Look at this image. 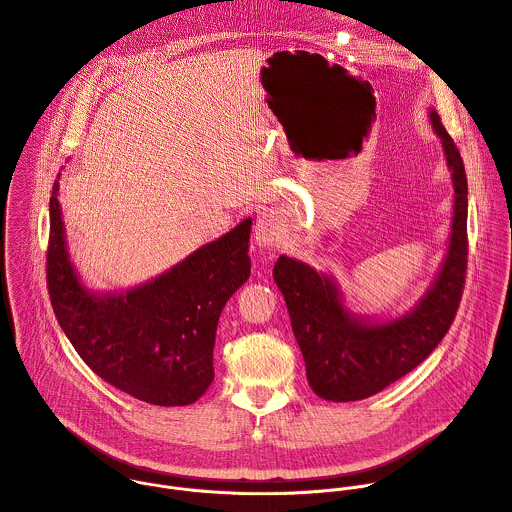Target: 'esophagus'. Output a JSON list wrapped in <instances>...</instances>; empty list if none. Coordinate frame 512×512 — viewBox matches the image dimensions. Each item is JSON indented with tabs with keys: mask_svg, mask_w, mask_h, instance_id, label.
<instances>
[{
	"mask_svg": "<svg viewBox=\"0 0 512 512\" xmlns=\"http://www.w3.org/2000/svg\"><path fill=\"white\" fill-rule=\"evenodd\" d=\"M281 233H283V229H281V221L277 214H273V212L259 214L257 223H255V231H253V237L259 247H263V249L275 247Z\"/></svg>",
	"mask_w": 512,
	"mask_h": 512,
	"instance_id": "esophagus-1",
	"label": "esophagus"
}]
</instances>
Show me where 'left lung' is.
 Returning <instances> with one entry per match:
<instances>
[{
    "label": "left lung",
    "instance_id": "1",
    "mask_svg": "<svg viewBox=\"0 0 512 512\" xmlns=\"http://www.w3.org/2000/svg\"><path fill=\"white\" fill-rule=\"evenodd\" d=\"M429 119L442 139L456 200L446 261L413 312L369 324L344 310L328 275L285 255L273 267L306 360L308 383L326 401L367 399L411 373L442 342L460 308L468 267V180L460 150L440 115L431 111Z\"/></svg>",
    "mask_w": 512,
    "mask_h": 512
}]
</instances>
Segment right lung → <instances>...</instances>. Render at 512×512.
Instances as JSON below:
<instances>
[{"label":"right lung","mask_w":512,"mask_h":512,"mask_svg":"<svg viewBox=\"0 0 512 512\" xmlns=\"http://www.w3.org/2000/svg\"><path fill=\"white\" fill-rule=\"evenodd\" d=\"M50 194L46 283L54 316L87 367L152 405H190L214 379L216 324L249 279L251 218L127 294L95 296L70 265L58 204Z\"/></svg>","instance_id":"1"}]
</instances>
